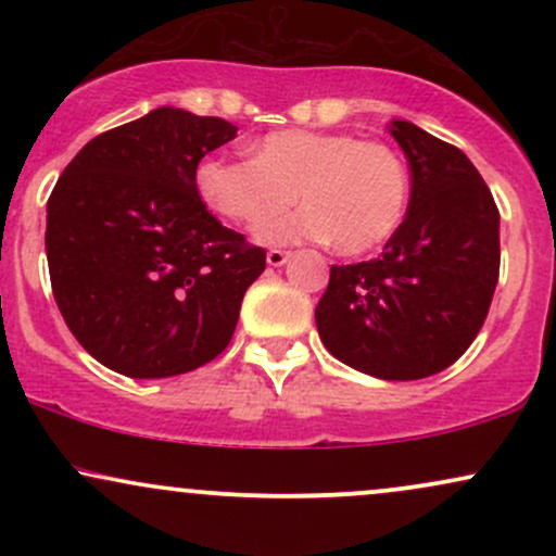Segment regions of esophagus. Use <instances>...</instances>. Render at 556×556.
I'll use <instances>...</instances> for the list:
<instances>
[{"label": "esophagus", "instance_id": "obj_1", "mask_svg": "<svg viewBox=\"0 0 556 556\" xmlns=\"http://www.w3.org/2000/svg\"><path fill=\"white\" fill-rule=\"evenodd\" d=\"M292 253L290 251H279V248H271L269 253H266V261H269V266H285L287 261H290Z\"/></svg>", "mask_w": 556, "mask_h": 556}]
</instances>
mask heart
I'll return each instance as SVG.
<instances>
[{"label":"heart","instance_id":"b5f03b06","mask_svg":"<svg viewBox=\"0 0 556 556\" xmlns=\"http://www.w3.org/2000/svg\"><path fill=\"white\" fill-rule=\"evenodd\" d=\"M251 159L203 156L195 193L208 212L245 227L281 213L300 197L306 208L258 229L264 242L334 240L348 256L368 253L397 232L410 177L384 140L353 132L277 130L248 146Z\"/></svg>","mask_w":556,"mask_h":556}]
</instances>
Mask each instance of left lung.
Instances as JSON below:
<instances>
[{
  "instance_id": "left-lung-1",
  "label": "left lung",
  "mask_w": 556,
  "mask_h": 556,
  "mask_svg": "<svg viewBox=\"0 0 556 556\" xmlns=\"http://www.w3.org/2000/svg\"><path fill=\"white\" fill-rule=\"evenodd\" d=\"M410 164L405 222L379 258L331 266L316 305L324 348L387 381L452 366L486 321L500 279V208L457 146L394 119Z\"/></svg>"
}]
</instances>
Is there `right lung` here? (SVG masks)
Masks as SVG:
<instances>
[{
  "label": "right lung",
  "instance_id": "1",
  "mask_svg": "<svg viewBox=\"0 0 556 556\" xmlns=\"http://www.w3.org/2000/svg\"><path fill=\"white\" fill-rule=\"evenodd\" d=\"M235 136L227 119L162 106L88 140L56 180L47 203L54 300L112 371L188 374L232 340L266 251L203 206L193 172Z\"/></svg>",
  "mask_w": 556,
  "mask_h": 556
}]
</instances>
